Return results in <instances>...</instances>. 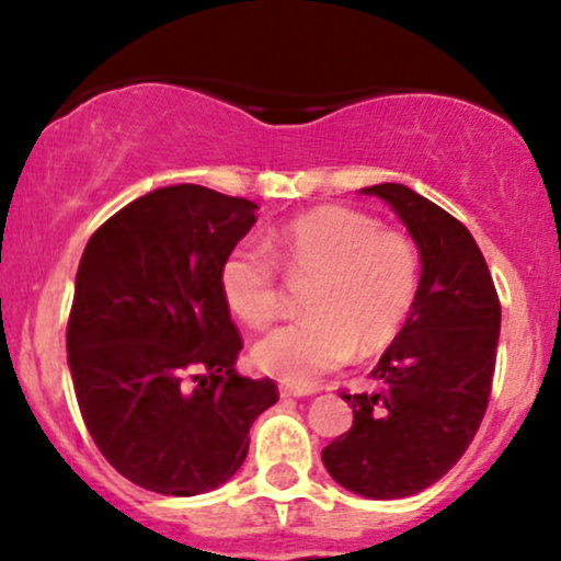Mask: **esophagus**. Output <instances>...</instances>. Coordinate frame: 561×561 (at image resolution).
<instances>
[{
	"instance_id": "34e87169",
	"label": "esophagus",
	"mask_w": 561,
	"mask_h": 561,
	"mask_svg": "<svg viewBox=\"0 0 561 561\" xmlns=\"http://www.w3.org/2000/svg\"><path fill=\"white\" fill-rule=\"evenodd\" d=\"M317 388H298V385H282L279 396L282 398H308V396H317Z\"/></svg>"
}]
</instances>
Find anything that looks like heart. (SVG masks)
Listing matches in <instances>:
<instances>
[{
  "label": "heart",
  "mask_w": 561,
  "mask_h": 561,
  "mask_svg": "<svg viewBox=\"0 0 561 561\" xmlns=\"http://www.w3.org/2000/svg\"><path fill=\"white\" fill-rule=\"evenodd\" d=\"M272 252L293 287L306 289L308 319L279 327L253 345V364L282 382L306 385L324 371L377 356L396 343L420 287V253L403 231L375 216L321 205L268 231L266 248L242 242L221 266L229 311L253 330L282 311Z\"/></svg>",
  "instance_id": "b5f03b06"
}]
</instances>
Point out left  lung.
I'll return each mask as SVG.
<instances>
[{
	"label": "left lung",
	"mask_w": 561,
	"mask_h": 561,
	"mask_svg": "<svg viewBox=\"0 0 561 561\" xmlns=\"http://www.w3.org/2000/svg\"><path fill=\"white\" fill-rule=\"evenodd\" d=\"M401 218L422 272L411 317L371 388L343 396L353 427L321 450L337 485L390 501L437 482L465 456L491 396L501 306L469 229L405 184L364 186Z\"/></svg>",
	"instance_id": "8db88e82"
}]
</instances>
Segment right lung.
<instances>
[{
  "label": "right lung",
  "instance_id": "right-lung-1",
  "mask_svg": "<svg viewBox=\"0 0 561 561\" xmlns=\"http://www.w3.org/2000/svg\"><path fill=\"white\" fill-rule=\"evenodd\" d=\"M259 205L199 184L147 192L94 231L76 274L68 366L113 469L163 495L216 491L279 392L237 375L221 266Z\"/></svg>",
  "mask_w": 561,
  "mask_h": 561
}]
</instances>
